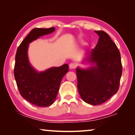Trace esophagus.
Returning <instances> with one entry per match:
<instances>
[{"mask_svg": "<svg viewBox=\"0 0 135 135\" xmlns=\"http://www.w3.org/2000/svg\"><path fill=\"white\" fill-rule=\"evenodd\" d=\"M76 64L71 63L69 65V67H70V69H74V68H75V67H76Z\"/></svg>", "mask_w": 135, "mask_h": 135, "instance_id": "obj_1", "label": "esophagus"}]
</instances>
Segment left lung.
<instances>
[{
	"label": "left lung",
	"mask_w": 135,
	"mask_h": 135,
	"mask_svg": "<svg viewBox=\"0 0 135 135\" xmlns=\"http://www.w3.org/2000/svg\"><path fill=\"white\" fill-rule=\"evenodd\" d=\"M99 36L96 47L84 59L90 64L88 68H76L77 89L81 99L89 104L105 102L119 89L122 65L119 50L104 31H95Z\"/></svg>",
	"instance_id": "8db88e82"
}]
</instances>
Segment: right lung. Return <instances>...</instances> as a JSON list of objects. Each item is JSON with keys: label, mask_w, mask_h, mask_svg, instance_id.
<instances>
[{"label": "right lung", "mask_w": 135, "mask_h": 135, "mask_svg": "<svg viewBox=\"0 0 135 135\" xmlns=\"http://www.w3.org/2000/svg\"><path fill=\"white\" fill-rule=\"evenodd\" d=\"M55 30L54 27L33 29L18 47L15 55L14 77L20 94L27 101L39 107L50 106L55 102L61 81L68 71V65L66 64L38 71L30 63L28 49L33 41Z\"/></svg>", "instance_id": "obj_1"}]
</instances>
